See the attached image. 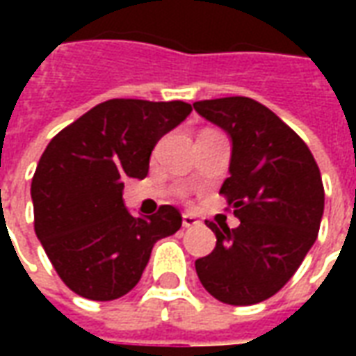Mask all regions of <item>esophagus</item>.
<instances>
[{
    "label": "esophagus",
    "instance_id": "obj_1",
    "mask_svg": "<svg viewBox=\"0 0 356 356\" xmlns=\"http://www.w3.org/2000/svg\"><path fill=\"white\" fill-rule=\"evenodd\" d=\"M196 225H200V221L193 213H185L183 216V227H196Z\"/></svg>",
    "mask_w": 356,
    "mask_h": 356
}]
</instances>
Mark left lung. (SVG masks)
Returning a JSON list of instances; mask_svg holds the SVG:
<instances>
[{
  "instance_id": "1",
  "label": "left lung",
  "mask_w": 356,
  "mask_h": 356,
  "mask_svg": "<svg viewBox=\"0 0 356 356\" xmlns=\"http://www.w3.org/2000/svg\"><path fill=\"white\" fill-rule=\"evenodd\" d=\"M194 110L231 135V177L223 194L240 225L206 221L213 252L196 259L202 286L229 305H254L298 270L321 229V170L298 133L248 97L194 102Z\"/></svg>"
}]
</instances>
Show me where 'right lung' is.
<instances>
[{"mask_svg": "<svg viewBox=\"0 0 356 356\" xmlns=\"http://www.w3.org/2000/svg\"><path fill=\"white\" fill-rule=\"evenodd\" d=\"M183 101L110 99L58 131L32 177L34 231L60 280L81 298L133 290L160 238L181 229L173 206L133 217L124 181L145 179L156 143L191 114Z\"/></svg>", "mask_w": 356, "mask_h": 356, "instance_id": "obj_1", "label": "right lung"}]
</instances>
